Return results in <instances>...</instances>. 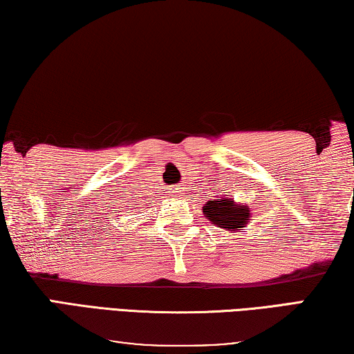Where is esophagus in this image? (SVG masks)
Masks as SVG:
<instances>
[{
	"label": "esophagus",
	"instance_id": "1",
	"mask_svg": "<svg viewBox=\"0 0 354 354\" xmlns=\"http://www.w3.org/2000/svg\"><path fill=\"white\" fill-rule=\"evenodd\" d=\"M183 193V188L182 185H176V187L171 188V196H174V198H178Z\"/></svg>",
	"mask_w": 354,
	"mask_h": 354
}]
</instances>
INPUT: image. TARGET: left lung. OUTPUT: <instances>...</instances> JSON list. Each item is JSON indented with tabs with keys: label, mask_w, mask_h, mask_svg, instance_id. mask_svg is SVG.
I'll return each mask as SVG.
<instances>
[{
	"label": "left lung",
	"mask_w": 354,
	"mask_h": 354,
	"mask_svg": "<svg viewBox=\"0 0 354 354\" xmlns=\"http://www.w3.org/2000/svg\"><path fill=\"white\" fill-rule=\"evenodd\" d=\"M204 216L216 227L236 232L250 223L248 205L234 203V199L221 196L220 199L207 201L203 207Z\"/></svg>",
	"instance_id": "left-lung-1"
}]
</instances>
